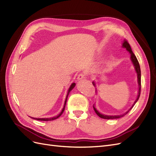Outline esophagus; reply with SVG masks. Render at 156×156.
<instances>
[{
	"instance_id": "obj_1",
	"label": "esophagus",
	"mask_w": 156,
	"mask_h": 156,
	"mask_svg": "<svg viewBox=\"0 0 156 156\" xmlns=\"http://www.w3.org/2000/svg\"><path fill=\"white\" fill-rule=\"evenodd\" d=\"M85 77H86V75L84 73H79L78 75V76H77V79L78 80H82V79L85 78Z\"/></svg>"
}]
</instances>
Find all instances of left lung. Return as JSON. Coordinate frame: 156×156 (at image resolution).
Here are the masks:
<instances>
[{"label": "left lung", "instance_id": "obj_1", "mask_svg": "<svg viewBox=\"0 0 156 156\" xmlns=\"http://www.w3.org/2000/svg\"><path fill=\"white\" fill-rule=\"evenodd\" d=\"M122 48H124L126 49V50L129 52V53L131 55V60L132 61V62H133L134 66H135V71L136 72V74H137V80H138V84H139V91H138V96H137V98H136V100L135 101L134 103L133 104V105L131 106V107L129 108V109L127 111V112H126L123 115H115V116H109V115H102L101 114L100 112H99L96 108H95V107H94V105H93V108H94V111H95V112L97 114V115L98 116H100V118H101V119H119V118H121V117H123L124 116H125L126 115H127V113L129 112V111L133 107V106L135 105V104L136 103V102L138 101L139 98L140 97V90H141V79H140V77H141V73H140V66H139V63L138 62L137 59H136L135 55H134V53H133V51H132L131 50V48L130 47V45L129 44L128 42H127V40H124V41H123V44H122ZM93 83V85L95 86V83H94V82L92 83Z\"/></svg>", "mask_w": 156, "mask_h": 156}]
</instances>
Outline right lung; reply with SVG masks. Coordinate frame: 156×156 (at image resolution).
<instances>
[{
  "mask_svg": "<svg viewBox=\"0 0 156 156\" xmlns=\"http://www.w3.org/2000/svg\"><path fill=\"white\" fill-rule=\"evenodd\" d=\"M75 83H72V84H71V86L68 90V94H67V96H66V100H65V102H64V107L62 108V111H61V112L60 113V114L57 116H54V117H52V118H48V119H36V118H32V119H35V120H41V121H51V120H55V119H57L58 118H59L61 115H62V114L63 113L64 109H65V106H66V101H67V99H68V96L69 95V93L71 92V90L75 87ZM31 118V117H30Z\"/></svg>",
  "mask_w": 156,
  "mask_h": 156,
  "instance_id": "right-lung-1",
  "label": "right lung"
}]
</instances>
